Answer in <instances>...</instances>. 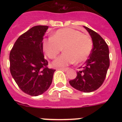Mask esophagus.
<instances>
[{
	"label": "esophagus",
	"mask_w": 122,
	"mask_h": 122,
	"mask_svg": "<svg viewBox=\"0 0 122 122\" xmlns=\"http://www.w3.org/2000/svg\"><path fill=\"white\" fill-rule=\"evenodd\" d=\"M57 70H58L64 71H66L68 70V68H57Z\"/></svg>",
	"instance_id": "1"
}]
</instances>
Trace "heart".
<instances>
[{"label": "heart", "mask_w": 122, "mask_h": 122, "mask_svg": "<svg viewBox=\"0 0 122 122\" xmlns=\"http://www.w3.org/2000/svg\"><path fill=\"white\" fill-rule=\"evenodd\" d=\"M43 51L50 59H54L62 49L64 51L52 62V66L61 68L73 64L82 63L88 58L92 49L91 37L76 30L66 28L58 30L52 37L42 43Z\"/></svg>", "instance_id": "1"}]
</instances>
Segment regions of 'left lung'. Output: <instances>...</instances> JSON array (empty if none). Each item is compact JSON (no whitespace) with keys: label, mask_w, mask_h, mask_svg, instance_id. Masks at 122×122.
Returning a JSON list of instances; mask_svg holds the SVG:
<instances>
[{"label":"left lung","mask_w":122,"mask_h":122,"mask_svg":"<svg viewBox=\"0 0 122 122\" xmlns=\"http://www.w3.org/2000/svg\"><path fill=\"white\" fill-rule=\"evenodd\" d=\"M91 35L93 43L89 58L77 71V76L69 81L73 88L83 92H91L101 86L110 66L109 48L104 39L96 31L83 26Z\"/></svg>","instance_id":"1"}]
</instances>
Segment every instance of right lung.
Listing matches in <instances>:
<instances>
[{
  "label": "right lung",
  "mask_w": 122,
  "mask_h": 122,
  "mask_svg": "<svg viewBox=\"0 0 122 122\" xmlns=\"http://www.w3.org/2000/svg\"><path fill=\"white\" fill-rule=\"evenodd\" d=\"M49 26L31 28L20 36L10 52V71L22 91L32 96L45 92L51 85L55 70L48 68L42 41Z\"/></svg>",
  "instance_id": "1"
}]
</instances>
